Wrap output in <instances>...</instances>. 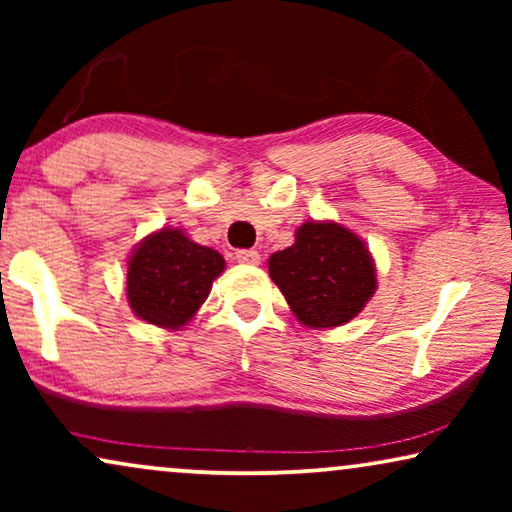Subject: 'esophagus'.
<instances>
[{"mask_svg":"<svg viewBox=\"0 0 512 512\" xmlns=\"http://www.w3.org/2000/svg\"><path fill=\"white\" fill-rule=\"evenodd\" d=\"M235 261L237 263H247V265H258L261 263V254L256 249H237L235 251Z\"/></svg>","mask_w":512,"mask_h":512,"instance_id":"1","label":"esophagus"}]
</instances>
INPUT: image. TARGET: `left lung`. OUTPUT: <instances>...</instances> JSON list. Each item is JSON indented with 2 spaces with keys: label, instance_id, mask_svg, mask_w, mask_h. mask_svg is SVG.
Instances as JSON below:
<instances>
[{
  "label": "left lung",
  "instance_id": "obj_1",
  "mask_svg": "<svg viewBox=\"0 0 512 512\" xmlns=\"http://www.w3.org/2000/svg\"><path fill=\"white\" fill-rule=\"evenodd\" d=\"M268 268L291 312L310 328L347 324L377 289L368 247L333 221L303 223L296 242L272 254Z\"/></svg>",
  "mask_w": 512,
  "mask_h": 512
}]
</instances>
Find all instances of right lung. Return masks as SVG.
<instances>
[{
  "label": "right lung",
  "instance_id": "add662e5",
  "mask_svg": "<svg viewBox=\"0 0 512 512\" xmlns=\"http://www.w3.org/2000/svg\"><path fill=\"white\" fill-rule=\"evenodd\" d=\"M226 268L219 251L200 247L179 228L144 237L132 251L125 293L139 319L160 328L186 326Z\"/></svg>",
  "mask_w": 512,
  "mask_h": 512
}]
</instances>
